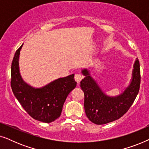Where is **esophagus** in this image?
<instances>
[{"mask_svg": "<svg viewBox=\"0 0 149 149\" xmlns=\"http://www.w3.org/2000/svg\"><path fill=\"white\" fill-rule=\"evenodd\" d=\"M83 79V75L80 74V73H77V74H75L74 75V79L75 81H77V83H79L81 82V81L82 80V79Z\"/></svg>", "mask_w": 149, "mask_h": 149, "instance_id": "esophagus-1", "label": "esophagus"}]
</instances>
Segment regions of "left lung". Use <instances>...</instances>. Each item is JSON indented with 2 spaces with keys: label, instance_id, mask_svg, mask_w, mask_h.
Listing matches in <instances>:
<instances>
[{
  "label": "left lung",
  "instance_id": "1",
  "mask_svg": "<svg viewBox=\"0 0 149 149\" xmlns=\"http://www.w3.org/2000/svg\"><path fill=\"white\" fill-rule=\"evenodd\" d=\"M81 72L85 76L81 81V87L85 95V113L87 118L97 125L107 124L121 118L130 109L139 91L140 68L138 58L134 64L129 86L116 96L105 94L87 69H83Z\"/></svg>",
  "mask_w": 149,
  "mask_h": 149
}]
</instances>
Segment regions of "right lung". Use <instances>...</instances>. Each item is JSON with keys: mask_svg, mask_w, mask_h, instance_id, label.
I'll return each mask as SVG.
<instances>
[{"mask_svg": "<svg viewBox=\"0 0 149 149\" xmlns=\"http://www.w3.org/2000/svg\"><path fill=\"white\" fill-rule=\"evenodd\" d=\"M23 46L16 51L11 64L12 91L24 109L33 118L51 123L61 115L67 96L77 86L74 74L59 78L40 88H34L22 79L19 72V57Z\"/></svg>", "mask_w": 149, "mask_h": 149, "instance_id": "1", "label": "right lung"}]
</instances>
